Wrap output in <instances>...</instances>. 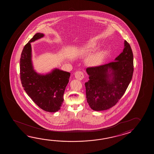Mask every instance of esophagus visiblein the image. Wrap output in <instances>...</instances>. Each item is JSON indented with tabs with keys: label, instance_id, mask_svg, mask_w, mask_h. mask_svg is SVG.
<instances>
[{
	"label": "esophagus",
	"instance_id": "34e87169",
	"mask_svg": "<svg viewBox=\"0 0 154 154\" xmlns=\"http://www.w3.org/2000/svg\"><path fill=\"white\" fill-rule=\"evenodd\" d=\"M74 75H75V78L77 79L78 80H82V79H83L84 78V74L82 71L76 72Z\"/></svg>",
	"mask_w": 154,
	"mask_h": 154
}]
</instances>
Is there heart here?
Returning a JSON list of instances; mask_svg holds the SVG:
<instances>
[{
    "instance_id": "obj_1",
    "label": "heart",
    "mask_w": 154,
    "mask_h": 154,
    "mask_svg": "<svg viewBox=\"0 0 154 154\" xmlns=\"http://www.w3.org/2000/svg\"><path fill=\"white\" fill-rule=\"evenodd\" d=\"M95 47V44L94 43L89 42L85 47L86 50L94 49ZM105 53L103 52H100L97 53L91 56L88 60V63L90 66H95L101 62L103 58H104Z\"/></svg>"
}]
</instances>
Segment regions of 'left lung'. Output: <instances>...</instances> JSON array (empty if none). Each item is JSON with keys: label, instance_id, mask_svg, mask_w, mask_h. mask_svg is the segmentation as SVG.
Masks as SVG:
<instances>
[{"label": "left lung", "instance_id": "8db88e82", "mask_svg": "<svg viewBox=\"0 0 154 154\" xmlns=\"http://www.w3.org/2000/svg\"><path fill=\"white\" fill-rule=\"evenodd\" d=\"M115 60L86 68L89 75V80L85 84L86 100L94 111L106 110L116 105L131 80L134 71L133 54L126 41L123 52Z\"/></svg>", "mask_w": 154, "mask_h": 154}]
</instances>
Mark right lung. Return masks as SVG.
I'll list each match as a JSON object with an SVG mask.
<instances>
[{
  "label": "right lung",
  "mask_w": 154,
  "mask_h": 154,
  "mask_svg": "<svg viewBox=\"0 0 154 154\" xmlns=\"http://www.w3.org/2000/svg\"><path fill=\"white\" fill-rule=\"evenodd\" d=\"M44 36L37 33L23 47L20 61V79L24 90L36 105L49 112L59 111L70 73L58 69L46 75L37 74L33 68L31 42Z\"/></svg>",
  "instance_id": "1"
}]
</instances>
